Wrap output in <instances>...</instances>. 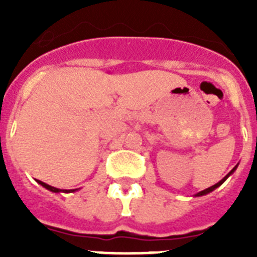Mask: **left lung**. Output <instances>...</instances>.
I'll return each mask as SVG.
<instances>
[{
    "label": "left lung",
    "mask_w": 257,
    "mask_h": 257,
    "mask_svg": "<svg viewBox=\"0 0 257 257\" xmlns=\"http://www.w3.org/2000/svg\"><path fill=\"white\" fill-rule=\"evenodd\" d=\"M237 167H238V165H237V166H235L234 169L231 170V171H230V172H229V174H228V175H226L225 178H224V179H221V180H220V181H219V183H217V184H215V185H212V187L207 188V189H205V190H202V192L197 193L196 196H197V197H199V196H205V194H208V193H211V192H212V190H215V189H216V188H217V187H220V185H221V184H222V183H224V181H225V180H226V179H228V178H229V176H230V175H231V174H233V172H234V171H235V169H237Z\"/></svg>",
    "instance_id": "left-lung-1"
}]
</instances>
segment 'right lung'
<instances>
[{"label":"right lung","instance_id":"add662e5","mask_svg":"<svg viewBox=\"0 0 257 257\" xmlns=\"http://www.w3.org/2000/svg\"><path fill=\"white\" fill-rule=\"evenodd\" d=\"M37 183L41 184V185H42V187H44V188H46L47 190H50V192H54V193H60V192H63V193H72V192H76V190H77V189H70V190L58 189V188L51 187V185H49V184L44 183V181H41V180H37Z\"/></svg>","mask_w":257,"mask_h":257}]
</instances>
